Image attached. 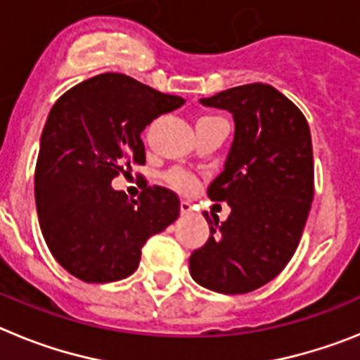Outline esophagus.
I'll use <instances>...</instances> for the list:
<instances>
[{"mask_svg":"<svg viewBox=\"0 0 360 360\" xmlns=\"http://www.w3.org/2000/svg\"><path fill=\"white\" fill-rule=\"evenodd\" d=\"M180 212H182L184 216L191 214V212H193V205H191L187 200H182V202H180Z\"/></svg>","mask_w":360,"mask_h":360,"instance_id":"esophagus-1","label":"esophagus"}]
</instances>
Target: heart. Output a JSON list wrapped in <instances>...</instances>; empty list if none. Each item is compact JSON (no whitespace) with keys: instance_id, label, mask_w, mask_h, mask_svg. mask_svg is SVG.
<instances>
[{"instance_id":"b5f03b06","label":"heart","mask_w":360,"mask_h":360,"mask_svg":"<svg viewBox=\"0 0 360 360\" xmlns=\"http://www.w3.org/2000/svg\"><path fill=\"white\" fill-rule=\"evenodd\" d=\"M165 182L169 184L173 189L180 193H193L196 189V178L184 169H173L165 174Z\"/></svg>"}]
</instances>
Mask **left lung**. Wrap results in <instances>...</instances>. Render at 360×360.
Masks as SVG:
<instances>
[{"mask_svg":"<svg viewBox=\"0 0 360 360\" xmlns=\"http://www.w3.org/2000/svg\"><path fill=\"white\" fill-rule=\"evenodd\" d=\"M231 111L234 141L207 195L231 214L209 218L207 243L189 257L198 285L219 294H247L281 272L297 249L311 200L310 128L297 106L274 86L252 82L202 98Z\"/></svg>","mask_w":360,"mask_h":360,"instance_id":"obj_1","label":"left lung"}]
</instances>
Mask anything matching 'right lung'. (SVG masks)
Listing matches in <instances>:
<instances>
[{"mask_svg":"<svg viewBox=\"0 0 360 360\" xmlns=\"http://www.w3.org/2000/svg\"><path fill=\"white\" fill-rule=\"evenodd\" d=\"M182 104L124 73H101L50 110L34 178L37 216L56 262L81 281L131 276L146 241L180 214L173 191L146 184L131 200L111 180L146 164L141 133Z\"/></svg>","mask_w":360,"mask_h":360,"instance_id":"right-lung-1","label":"right lung"}]
</instances>
